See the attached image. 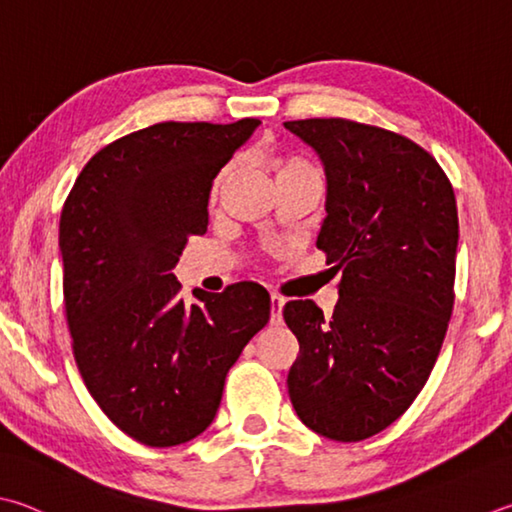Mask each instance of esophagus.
Returning <instances> with one entry per match:
<instances>
[{"mask_svg": "<svg viewBox=\"0 0 512 512\" xmlns=\"http://www.w3.org/2000/svg\"><path fill=\"white\" fill-rule=\"evenodd\" d=\"M282 309H284V300L280 295H271V324H282Z\"/></svg>", "mask_w": 512, "mask_h": 512, "instance_id": "obj_1", "label": "esophagus"}]
</instances>
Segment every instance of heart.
Segmentation results:
<instances>
[{"instance_id": "heart-1", "label": "heart", "mask_w": 512, "mask_h": 512, "mask_svg": "<svg viewBox=\"0 0 512 512\" xmlns=\"http://www.w3.org/2000/svg\"><path fill=\"white\" fill-rule=\"evenodd\" d=\"M268 167H271L275 181L282 179V176H288V174L313 170V167L304 159H300V156H271V159H268Z\"/></svg>"}]
</instances>
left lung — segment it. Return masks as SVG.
<instances>
[{"mask_svg": "<svg viewBox=\"0 0 512 512\" xmlns=\"http://www.w3.org/2000/svg\"><path fill=\"white\" fill-rule=\"evenodd\" d=\"M327 174L318 244L340 273L329 320L284 306L300 356L288 396L315 434L353 443L392 425L421 392L454 304L459 217L448 176L410 138L345 118L288 120Z\"/></svg>", "mask_w": 512, "mask_h": 512, "instance_id": "1", "label": "left lung"}]
</instances>
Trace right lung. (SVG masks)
Returning <instances> with one entry per match:
<instances>
[{
    "mask_svg": "<svg viewBox=\"0 0 512 512\" xmlns=\"http://www.w3.org/2000/svg\"><path fill=\"white\" fill-rule=\"evenodd\" d=\"M257 118L159 123L118 138L80 172L60 215L64 309L89 394L127 436L172 448L215 421L228 369L271 318L253 282L194 288L172 268L208 228L215 176Z\"/></svg>",
    "mask_w": 512,
    "mask_h": 512,
    "instance_id": "obj_1",
    "label": "right lung"
}]
</instances>
